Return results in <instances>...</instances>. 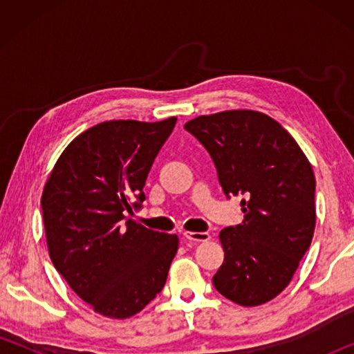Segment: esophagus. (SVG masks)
<instances>
[{
  "label": "esophagus",
  "instance_id": "obj_1",
  "mask_svg": "<svg viewBox=\"0 0 354 354\" xmlns=\"http://www.w3.org/2000/svg\"><path fill=\"white\" fill-rule=\"evenodd\" d=\"M184 239L189 243H198V242H207L211 239L209 232H194V231H185Z\"/></svg>",
  "mask_w": 354,
  "mask_h": 354
}]
</instances>
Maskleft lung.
<instances>
[{
	"label": "left lung",
	"instance_id": "left-lung-1",
	"mask_svg": "<svg viewBox=\"0 0 354 354\" xmlns=\"http://www.w3.org/2000/svg\"><path fill=\"white\" fill-rule=\"evenodd\" d=\"M211 154L226 196L243 195V221L220 231L225 261L212 283L241 306L283 292L313 242L315 176L295 139L257 111H223L184 124Z\"/></svg>",
	"mask_w": 354,
	"mask_h": 354
}]
</instances>
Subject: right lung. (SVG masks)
I'll list each match as a JSON object with an SVG mask.
<instances>
[{
	"label": "right lung",
	"mask_w": 354,
	"mask_h": 354,
	"mask_svg": "<svg viewBox=\"0 0 354 354\" xmlns=\"http://www.w3.org/2000/svg\"><path fill=\"white\" fill-rule=\"evenodd\" d=\"M176 117L111 120L64 149L41 194L48 253L56 270L95 313L129 319L162 290L176 234L134 218L148 173Z\"/></svg>",
	"instance_id": "right-lung-1"
}]
</instances>
